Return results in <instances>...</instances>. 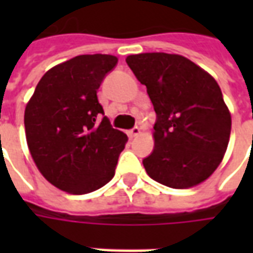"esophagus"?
<instances>
[{
    "mask_svg": "<svg viewBox=\"0 0 253 253\" xmlns=\"http://www.w3.org/2000/svg\"><path fill=\"white\" fill-rule=\"evenodd\" d=\"M138 135H141V128H139V127H134L132 130H130V131H128V137L130 138L138 137Z\"/></svg>",
    "mask_w": 253,
    "mask_h": 253,
    "instance_id": "34e87169",
    "label": "esophagus"
}]
</instances>
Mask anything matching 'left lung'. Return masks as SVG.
<instances>
[{
	"label": "left lung",
	"instance_id": "left-lung-1",
	"mask_svg": "<svg viewBox=\"0 0 253 253\" xmlns=\"http://www.w3.org/2000/svg\"><path fill=\"white\" fill-rule=\"evenodd\" d=\"M126 62L157 115L153 153L143 160L148 175L170 188L201 184L221 164L230 137L232 116L219 85L177 54L143 52Z\"/></svg>",
	"mask_w": 253,
	"mask_h": 253
}]
</instances>
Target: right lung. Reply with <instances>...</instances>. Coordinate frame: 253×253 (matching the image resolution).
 <instances>
[{
	"label": "right lung",
	"instance_id": "1",
	"mask_svg": "<svg viewBox=\"0 0 253 253\" xmlns=\"http://www.w3.org/2000/svg\"><path fill=\"white\" fill-rule=\"evenodd\" d=\"M118 63L108 54L78 55L41 78L24 112L27 145L38 169L59 190L83 195L115 175L127 135L112 128L97 89Z\"/></svg>",
	"mask_w": 253,
	"mask_h": 253
}]
</instances>
